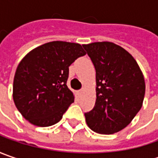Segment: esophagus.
I'll list each match as a JSON object with an SVG mask.
<instances>
[{"mask_svg": "<svg viewBox=\"0 0 158 158\" xmlns=\"http://www.w3.org/2000/svg\"><path fill=\"white\" fill-rule=\"evenodd\" d=\"M82 91H83V89H80V90H79V91H78V95H81L82 93Z\"/></svg>", "mask_w": 158, "mask_h": 158, "instance_id": "esophagus-1", "label": "esophagus"}]
</instances>
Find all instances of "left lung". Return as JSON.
Listing matches in <instances>:
<instances>
[{"label": "left lung", "instance_id": "8db88e82", "mask_svg": "<svg viewBox=\"0 0 158 158\" xmlns=\"http://www.w3.org/2000/svg\"><path fill=\"white\" fill-rule=\"evenodd\" d=\"M96 69L97 99L85 112L88 127L101 135L122 130L143 106L145 82L136 60L112 42L82 45Z\"/></svg>", "mask_w": 158, "mask_h": 158}]
</instances>
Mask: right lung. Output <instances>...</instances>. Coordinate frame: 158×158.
<instances>
[{
  "instance_id": "add662e5",
  "label": "right lung",
  "mask_w": 158,
  "mask_h": 158,
  "mask_svg": "<svg viewBox=\"0 0 158 158\" xmlns=\"http://www.w3.org/2000/svg\"><path fill=\"white\" fill-rule=\"evenodd\" d=\"M85 54L80 44L52 41L24 56L13 82V99L23 118L38 127H49L62 118L75 98L67 86L69 67Z\"/></svg>"
}]
</instances>
